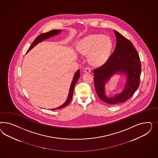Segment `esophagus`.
Returning <instances> with one entry per match:
<instances>
[{
  "mask_svg": "<svg viewBox=\"0 0 158 158\" xmlns=\"http://www.w3.org/2000/svg\"><path fill=\"white\" fill-rule=\"evenodd\" d=\"M91 72V69L89 67H86L85 69V73H90Z\"/></svg>",
  "mask_w": 158,
  "mask_h": 158,
  "instance_id": "34e87169",
  "label": "esophagus"
}]
</instances>
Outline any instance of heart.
Instances as JSON below:
<instances>
[{
  "label": "heart",
  "mask_w": 158,
  "mask_h": 158,
  "mask_svg": "<svg viewBox=\"0 0 158 158\" xmlns=\"http://www.w3.org/2000/svg\"><path fill=\"white\" fill-rule=\"evenodd\" d=\"M113 42L109 36L92 34L81 39L78 43V51L87 55L89 62L94 65H101L110 58Z\"/></svg>",
  "instance_id": "1"
}]
</instances>
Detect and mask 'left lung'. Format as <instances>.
Here are the masks:
<instances>
[{
	"instance_id": "obj_1",
	"label": "left lung",
	"mask_w": 158,
	"mask_h": 158,
	"mask_svg": "<svg viewBox=\"0 0 158 158\" xmlns=\"http://www.w3.org/2000/svg\"><path fill=\"white\" fill-rule=\"evenodd\" d=\"M116 44L114 53L105 64L94 69V82L96 93L101 100L110 105H116L127 100L137 90L141 72L139 54L131 42L118 31L114 30ZM116 74L125 77L123 90L115 96L105 93V85Z\"/></svg>"
}]
</instances>
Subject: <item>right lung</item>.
Returning a JSON list of instances; mask_svg holds the SVG:
<instances>
[{"label": "right lung", "instance_id": "add662e5", "mask_svg": "<svg viewBox=\"0 0 158 158\" xmlns=\"http://www.w3.org/2000/svg\"><path fill=\"white\" fill-rule=\"evenodd\" d=\"M61 31H62L61 29H54V30L46 32V33H43V34H40V35H39L35 39V40H34V42L32 43V44L31 46V47L29 48L28 51L27 52V53L29 52L31 49H32L35 46H36L38 43L42 42V41L46 40V39L50 38L56 35H57L58 34H60ZM79 77H80V70L77 69V72L75 73L74 77H73V79H72V81L71 82V86H70V88H69V94H68V97H67V100L65 101V102L62 105L58 106V107L56 108L52 109V110H56L61 109V108H64L65 106H67V105L69 104V102H71V101L72 100V95H73V89H74V87H75V84H76V83L77 81V80L79 79Z\"/></svg>", "mask_w": 158, "mask_h": 158}]
</instances>
